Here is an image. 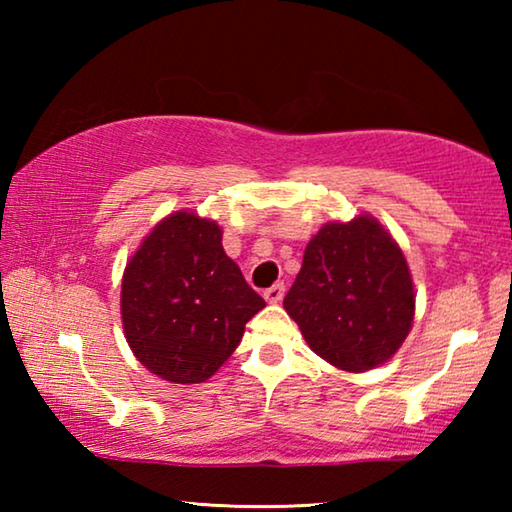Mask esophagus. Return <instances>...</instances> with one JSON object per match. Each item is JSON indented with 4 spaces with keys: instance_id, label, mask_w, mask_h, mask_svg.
<instances>
[{
    "instance_id": "1",
    "label": "esophagus",
    "mask_w": 512,
    "mask_h": 512,
    "mask_svg": "<svg viewBox=\"0 0 512 512\" xmlns=\"http://www.w3.org/2000/svg\"><path fill=\"white\" fill-rule=\"evenodd\" d=\"M282 298H284V284L282 282H277V284H273L271 289L264 291V300L271 302V305H275V302H280Z\"/></svg>"
}]
</instances>
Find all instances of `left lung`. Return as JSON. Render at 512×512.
Wrapping results in <instances>:
<instances>
[{"mask_svg": "<svg viewBox=\"0 0 512 512\" xmlns=\"http://www.w3.org/2000/svg\"><path fill=\"white\" fill-rule=\"evenodd\" d=\"M284 309L318 357L348 372L388 361L411 332L415 293L397 241L361 214L325 223L305 248Z\"/></svg>", "mask_w": 512, "mask_h": 512, "instance_id": "8db88e82", "label": "left lung"}]
</instances>
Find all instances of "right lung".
Masks as SVG:
<instances>
[{
  "label": "right lung",
  "mask_w": 512,
  "mask_h": 512,
  "mask_svg": "<svg viewBox=\"0 0 512 512\" xmlns=\"http://www.w3.org/2000/svg\"><path fill=\"white\" fill-rule=\"evenodd\" d=\"M216 221L173 212L144 237L121 280L126 341L146 370L171 384H201L244 336L262 296L225 255Z\"/></svg>",
  "instance_id": "add662e5"
}]
</instances>
